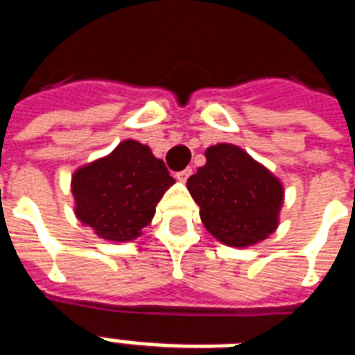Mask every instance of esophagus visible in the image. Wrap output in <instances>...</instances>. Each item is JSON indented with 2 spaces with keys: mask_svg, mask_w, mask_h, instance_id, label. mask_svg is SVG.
Wrapping results in <instances>:
<instances>
[{
  "mask_svg": "<svg viewBox=\"0 0 355 355\" xmlns=\"http://www.w3.org/2000/svg\"><path fill=\"white\" fill-rule=\"evenodd\" d=\"M189 175H191V169H182V171H178L175 177H177V180H180V182H186L189 178Z\"/></svg>",
  "mask_w": 355,
  "mask_h": 355,
  "instance_id": "34e87169",
  "label": "esophagus"
}]
</instances>
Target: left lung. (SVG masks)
<instances>
[{
	"label": "left lung",
	"mask_w": 355,
	"mask_h": 355,
	"mask_svg": "<svg viewBox=\"0 0 355 355\" xmlns=\"http://www.w3.org/2000/svg\"><path fill=\"white\" fill-rule=\"evenodd\" d=\"M206 164L188 178L200 208V221L228 247H252L280 225L284 184L234 144H217L205 153Z\"/></svg>",
	"instance_id": "left-lung-1"
}]
</instances>
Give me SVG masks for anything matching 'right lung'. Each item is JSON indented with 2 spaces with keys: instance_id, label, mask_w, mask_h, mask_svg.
Here are the masks:
<instances>
[{
  "instance_id": "1",
  "label": "right lung",
  "mask_w": 355,
  "mask_h": 355,
  "mask_svg": "<svg viewBox=\"0 0 355 355\" xmlns=\"http://www.w3.org/2000/svg\"><path fill=\"white\" fill-rule=\"evenodd\" d=\"M173 184L175 178L147 145L123 139L110 155L75 169V217L101 239L132 241L150 225Z\"/></svg>"
}]
</instances>
